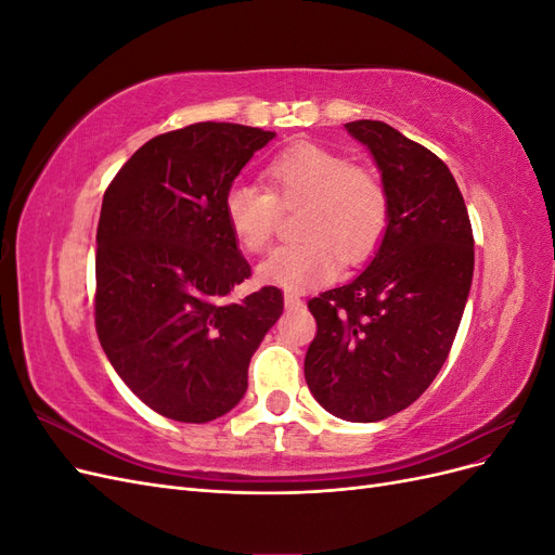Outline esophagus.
<instances>
[{
  "label": "esophagus",
  "instance_id": "esophagus-1",
  "mask_svg": "<svg viewBox=\"0 0 555 555\" xmlns=\"http://www.w3.org/2000/svg\"><path fill=\"white\" fill-rule=\"evenodd\" d=\"M284 306L298 308V306H304V300H300V296L296 292H284Z\"/></svg>",
  "mask_w": 555,
  "mask_h": 555
}]
</instances>
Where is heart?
I'll return each instance as SVG.
<instances>
[{
	"label": "heart",
	"mask_w": 555,
	"mask_h": 555,
	"mask_svg": "<svg viewBox=\"0 0 555 555\" xmlns=\"http://www.w3.org/2000/svg\"><path fill=\"white\" fill-rule=\"evenodd\" d=\"M266 190L236 182L224 194V217L238 247L259 255L280 227V210L304 204L296 231L304 238L278 247L259 275L280 287L326 282L340 263L375 255L391 220V194L365 166L317 143L282 150L263 169Z\"/></svg>",
	"instance_id": "obj_1"
}]
</instances>
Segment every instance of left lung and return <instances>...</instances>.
<instances>
[{
    "label": "left lung",
    "instance_id": "8db88e82",
    "mask_svg": "<svg viewBox=\"0 0 555 555\" xmlns=\"http://www.w3.org/2000/svg\"><path fill=\"white\" fill-rule=\"evenodd\" d=\"M371 147L391 194L375 259L343 287L308 300L317 322L306 382L345 422L410 408L444 365L475 271V238L449 166L379 120L347 122Z\"/></svg>",
    "mask_w": 555,
    "mask_h": 555
}]
</instances>
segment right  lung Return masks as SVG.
<instances>
[{
    "label": "right lung",
    "mask_w": 555,
    "mask_h": 555,
    "mask_svg": "<svg viewBox=\"0 0 555 555\" xmlns=\"http://www.w3.org/2000/svg\"><path fill=\"white\" fill-rule=\"evenodd\" d=\"M275 131L196 122L141 145L104 192L94 326L115 373L150 410L206 424L238 405L249 359L284 298L251 275L224 217L233 178Z\"/></svg>",
    "instance_id": "add662e5"
}]
</instances>
